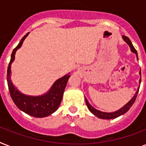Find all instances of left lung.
Here are the masks:
<instances>
[{
  "mask_svg": "<svg viewBox=\"0 0 146 146\" xmlns=\"http://www.w3.org/2000/svg\"><path fill=\"white\" fill-rule=\"evenodd\" d=\"M123 40H124L125 42H127V44H129L131 50L133 51V52L136 54V57H137V59H138L137 51H136V50L133 47V44H132L131 41L129 40V38L127 37V36H125V35H123ZM139 74L141 75V70L140 72H139ZM140 82H141V79L139 80V83H140ZM139 89V87L138 88V90H137V92H136V94H135V96L133 97V98H132V99L130 100V101H129V102L126 104V105H124V106L122 108H120V110H118V111H115V112H112V113H105V112H102V111H98V110H96V109L94 108L93 107L90 105V104H89V102L87 101L86 98V105L87 107H88V108H89V111H91L94 115H96V117H98V118H101V119H106V120L114 119V118L117 117H119V116L120 115H122V114H123V113H125L126 112H127V111H129V108H131L132 105L133 104V103L135 102V101H136L137 95H138Z\"/></svg>",
  "mask_w": 146,
  "mask_h": 146,
  "instance_id": "1",
  "label": "left lung"
}]
</instances>
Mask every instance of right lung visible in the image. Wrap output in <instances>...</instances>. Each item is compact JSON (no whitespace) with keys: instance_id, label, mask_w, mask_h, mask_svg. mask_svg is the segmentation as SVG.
<instances>
[{"instance_id":"1","label":"right lung","mask_w":146,"mask_h":146,"mask_svg":"<svg viewBox=\"0 0 146 146\" xmlns=\"http://www.w3.org/2000/svg\"><path fill=\"white\" fill-rule=\"evenodd\" d=\"M29 35V33L24 35L19 44L13 50L10 61L9 63L7 73V85L10 96L13 101L19 110L34 117H44L50 115L57 110L61 102L64 89L70 75L66 74L57 80L54 83L48 92L42 96H29L19 92L16 89L10 80V66L15 59V54L18 48L23 44L24 39Z\"/></svg>"}]
</instances>
